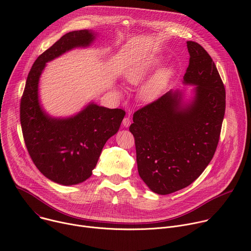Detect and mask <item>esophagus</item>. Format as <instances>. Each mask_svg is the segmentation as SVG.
<instances>
[{
	"label": "esophagus",
	"mask_w": 251,
	"mask_h": 251,
	"mask_svg": "<svg viewBox=\"0 0 251 251\" xmlns=\"http://www.w3.org/2000/svg\"><path fill=\"white\" fill-rule=\"evenodd\" d=\"M122 123H123V126H124V127H129L130 124H131V119H130V117H129V116L124 117Z\"/></svg>",
	"instance_id": "1"
}]
</instances>
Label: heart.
I'll list each match as a JSON object with an SVG mask.
<instances>
[{
	"instance_id": "heart-1",
	"label": "heart",
	"mask_w": 251,
	"mask_h": 251,
	"mask_svg": "<svg viewBox=\"0 0 251 251\" xmlns=\"http://www.w3.org/2000/svg\"><path fill=\"white\" fill-rule=\"evenodd\" d=\"M160 63V59L151 55L143 59L139 63L130 67L126 73V79L133 84H138L144 80L151 71ZM172 75L171 68H163L144 85L141 90V96L145 101H152L156 99L162 92Z\"/></svg>"
}]
</instances>
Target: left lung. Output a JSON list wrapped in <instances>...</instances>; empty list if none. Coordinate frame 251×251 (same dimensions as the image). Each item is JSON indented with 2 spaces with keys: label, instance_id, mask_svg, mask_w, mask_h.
Masks as SVG:
<instances>
[{
  "label": "left lung",
  "instance_id": "1",
  "mask_svg": "<svg viewBox=\"0 0 251 251\" xmlns=\"http://www.w3.org/2000/svg\"><path fill=\"white\" fill-rule=\"evenodd\" d=\"M189 66L184 82L196 85L195 100L181 104L169 91L138 109L129 130L135 139L138 172L156 194L190 186L216 153L226 111V88L210 55L188 42Z\"/></svg>",
  "mask_w": 251,
  "mask_h": 251
}]
</instances>
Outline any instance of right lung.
<instances>
[{
  "mask_svg": "<svg viewBox=\"0 0 251 251\" xmlns=\"http://www.w3.org/2000/svg\"><path fill=\"white\" fill-rule=\"evenodd\" d=\"M93 40L86 29L64 34L35 59L21 98L20 119L27 152L43 175L64 186L82 183L91 176L106 141L117 133L125 116L123 109L93 103L67 119L51 118L41 108L38 84L46 63Z\"/></svg>",
  "mask_w": 251,
  "mask_h": 251,
  "instance_id": "obj_1",
  "label": "right lung"
}]
</instances>
